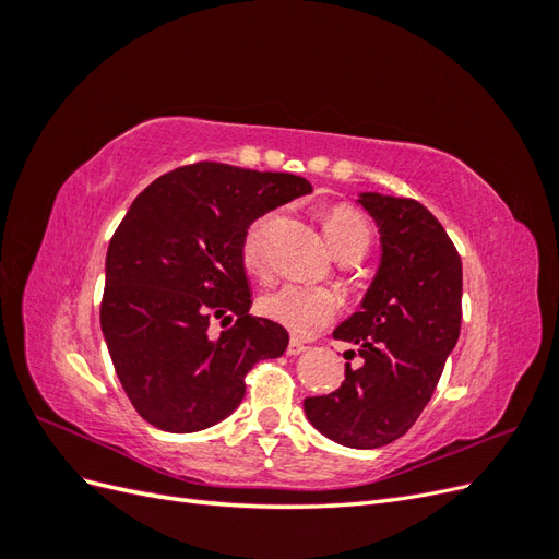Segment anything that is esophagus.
<instances>
[{
  "mask_svg": "<svg viewBox=\"0 0 559 559\" xmlns=\"http://www.w3.org/2000/svg\"><path fill=\"white\" fill-rule=\"evenodd\" d=\"M308 349V345L302 343V341H298V337H292L289 341V347H286V354H289V357H298V354H302Z\"/></svg>",
  "mask_w": 559,
  "mask_h": 559,
  "instance_id": "34e87169",
  "label": "esophagus"
}]
</instances>
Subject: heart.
<instances>
[{
  "instance_id": "obj_1",
  "label": "heart",
  "mask_w": 559,
  "mask_h": 559,
  "mask_svg": "<svg viewBox=\"0 0 559 559\" xmlns=\"http://www.w3.org/2000/svg\"><path fill=\"white\" fill-rule=\"evenodd\" d=\"M273 226V214H261L247 226L240 257L247 273L261 280L267 277V233ZM321 230L329 247L335 251L337 259L343 257H364L370 242V228L366 218L347 205H335L321 214ZM261 312L300 337H308L326 329L341 312V296L329 286H310V284H282L275 292H270L259 302Z\"/></svg>"
}]
</instances>
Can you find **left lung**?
I'll return each mask as SVG.
<instances>
[{"instance_id": "obj_1", "label": "left lung", "mask_w": 559, "mask_h": 559, "mask_svg": "<svg viewBox=\"0 0 559 559\" xmlns=\"http://www.w3.org/2000/svg\"><path fill=\"white\" fill-rule=\"evenodd\" d=\"M380 228L382 259L361 310L333 331L357 347L361 368L302 408L331 441L370 450L396 441L425 411L462 326V259L417 200L361 193ZM347 354H354L349 349Z\"/></svg>"}]
</instances>
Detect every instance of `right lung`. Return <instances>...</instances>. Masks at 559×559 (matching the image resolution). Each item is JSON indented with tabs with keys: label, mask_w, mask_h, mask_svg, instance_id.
Masks as SVG:
<instances>
[{
	"label": "right lung",
	"mask_w": 559,
	"mask_h": 559,
	"mask_svg": "<svg viewBox=\"0 0 559 559\" xmlns=\"http://www.w3.org/2000/svg\"><path fill=\"white\" fill-rule=\"evenodd\" d=\"M310 191L296 175L202 160L134 198L107 249L99 324L148 425L173 433L216 425L240 405L253 364L282 357L286 329L249 314L240 242L253 218ZM233 313L230 330L206 333L212 316Z\"/></svg>",
	"instance_id": "add662e5"
}]
</instances>
